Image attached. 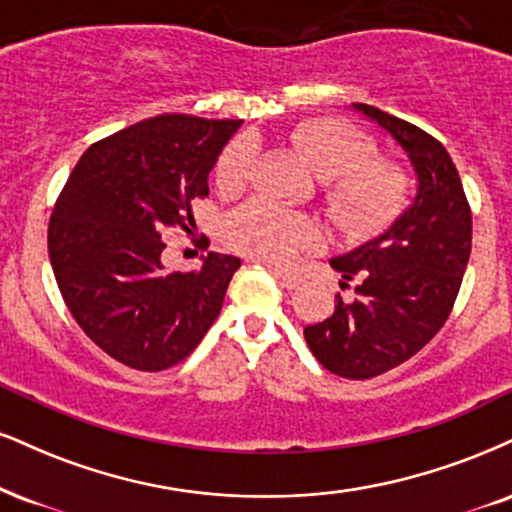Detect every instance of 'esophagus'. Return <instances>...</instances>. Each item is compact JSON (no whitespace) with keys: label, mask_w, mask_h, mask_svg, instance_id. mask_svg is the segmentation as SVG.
<instances>
[{"label":"esophagus","mask_w":512,"mask_h":512,"mask_svg":"<svg viewBox=\"0 0 512 512\" xmlns=\"http://www.w3.org/2000/svg\"><path fill=\"white\" fill-rule=\"evenodd\" d=\"M269 269H272L274 279L279 281L283 288H288V291H293V288H298V286H300V279H298V276L286 274V272H281V269H274V267H269Z\"/></svg>","instance_id":"34e87169"}]
</instances>
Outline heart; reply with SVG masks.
I'll return each mask as SVG.
<instances>
[{"label": "heart", "instance_id": "1", "mask_svg": "<svg viewBox=\"0 0 512 512\" xmlns=\"http://www.w3.org/2000/svg\"><path fill=\"white\" fill-rule=\"evenodd\" d=\"M291 145L324 181L326 205L343 226H367L391 212L400 195V178L389 164L365 162L367 140L348 123L312 119L293 128ZM252 143L238 138L221 152L217 186L238 190L250 178ZM229 238L240 250L274 264H288L300 250L315 248L319 229L312 219L264 200H252L229 219Z\"/></svg>", "mask_w": 512, "mask_h": 512}]
</instances>
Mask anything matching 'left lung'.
Returning a JSON list of instances; mask_svg holds the SVG:
<instances>
[{
	"instance_id": "obj_1",
	"label": "left lung",
	"mask_w": 512,
	"mask_h": 512,
	"mask_svg": "<svg viewBox=\"0 0 512 512\" xmlns=\"http://www.w3.org/2000/svg\"><path fill=\"white\" fill-rule=\"evenodd\" d=\"M405 155L415 195L386 231L329 260L341 286L334 315L305 326L319 365L346 379H372L410 360L441 329L460 291L472 250V214L451 155L412 123L355 102Z\"/></svg>"
}]
</instances>
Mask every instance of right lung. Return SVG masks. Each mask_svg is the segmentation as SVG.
Wrapping results in <instances>:
<instances>
[{
    "label": "right lung",
    "instance_id": "1",
    "mask_svg": "<svg viewBox=\"0 0 512 512\" xmlns=\"http://www.w3.org/2000/svg\"><path fill=\"white\" fill-rule=\"evenodd\" d=\"M243 121L145 119L90 145L61 190L47 248L61 298L85 336L140 372L174 367L219 317L240 257L209 252L166 272L162 233L195 226L190 200Z\"/></svg>",
    "mask_w": 512,
    "mask_h": 512
}]
</instances>
